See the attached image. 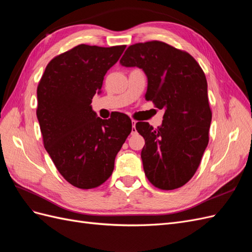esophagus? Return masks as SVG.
<instances>
[{
    "instance_id": "1",
    "label": "esophagus",
    "mask_w": 252,
    "mask_h": 252,
    "mask_svg": "<svg viewBox=\"0 0 252 252\" xmlns=\"http://www.w3.org/2000/svg\"><path fill=\"white\" fill-rule=\"evenodd\" d=\"M132 122V128H131V134H135L136 133V129H135V123H136V121H134V120H132L131 121Z\"/></svg>"
}]
</instances>
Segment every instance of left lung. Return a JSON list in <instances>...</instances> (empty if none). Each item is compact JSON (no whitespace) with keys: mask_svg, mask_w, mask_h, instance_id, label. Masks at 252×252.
I'll use <instances>...</instances> for the list:
<instances>
[{"mask_svg":"<svg viewBox=\"0 0 252 252\" xmlns=\"http://www.w3.org/2000/svg\"><path fill=\"white\" fill-rule=\"evenodd\" d=\"M120 63L142 68L148 78L145 98L165 110L161 127L135 124L145 139V175L162 190L184 186L199 168L209 142L212 112L203 69L187 51L161 41L130 45Z\"/></svg>","mask_w":252,"mask_h":252,"instance_id":"8db88e82","label":"left lung"}]
</instances>
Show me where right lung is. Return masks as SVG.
<instances>
[{
    "mask_svg": "<svg viewBox=\"0 0 252 252\" xmlns=\"http://www.w3.org/2000/svg\"><path fill=\"white\" fill-rule=\"evenodd\" d=\"M125 47L78 45L53 58L37 85L44 147L61 175L80 189L96 188L110 178L114 158L131 132L126 114L102 120L90 106Z\"/></svg>",
    "mask_w": 252,
    "mask_h": 252,
    "instance_id": "1",
    "label": "right lung"
}]
</instances>
